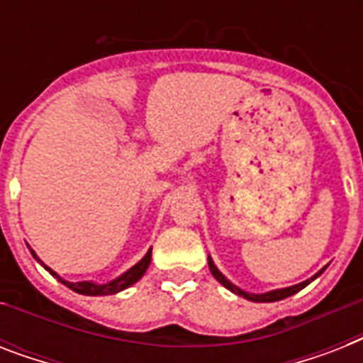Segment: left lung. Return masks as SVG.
I'll use <instances>...</instances> for the list:
<instances>
[{"label": "left lung", "instance_id": "obj_1", "mask_svg": "<svg viewBox=\"0 0 363 363\" xmlns=\"http://www.w3.org/2000/svg\"><path fill=\"white\" fill-rule=\"evenodd\" d=\"M209 269L211 273H213V277H215L216 281L220 282L222 286H226L230 292L238 294V296H241V298L248 299V301H256V303H271V301H281V299H286L290 298V296H294V294H298L299 290H303L307 284H311V282L315 281V279H318V277L326 271V267H322L318 273H315V275L311 277V279H307V281L299 282V284H294V286H286V288H277V290H269V292H264V294H252V292H245L242 288L235 286L230 279H226V277L222 275L220 269L216 267L215 262H213V258L209 256Z\"/></svg>", "mask_w": 363, "mask_h": 363}]
</instances>
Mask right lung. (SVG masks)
I'll list each match as a JSON object with an SVG mask.
<instances>
[{
  "mask_svg": "<svg viewBox=\"0 0 363 363\" xmlns=\"http://www.w3.org/2000/svg\"><path fill=\"white\" fill-rule=\"evenodd\" d=\"M30 252L31 256L39 262V264L45 267V269L50 273L52 277H56L62 284H65L67 288H71L73 292L77 294H82V296H111V294H118L122 292V290H125L128 286H131V284H135L139 279H141L143 275H145V271L148 269V265H150V258H152V248H148V252L143 256L139 262H137L133 267H130L128 271H124L122 275H118L116 279H113V281L105 282V284H98V282L94 281H81V282H69L65 281V279H62V277L56 273V271H52L50 267H48L45 262H43L39 256L35 254V250L30 247Z\"/></svg>",
  "mask_w": 363,
  "mask_h": 363,
  "instance_id": "obj_1",
  "label": "right lung"
}]
</instances>
